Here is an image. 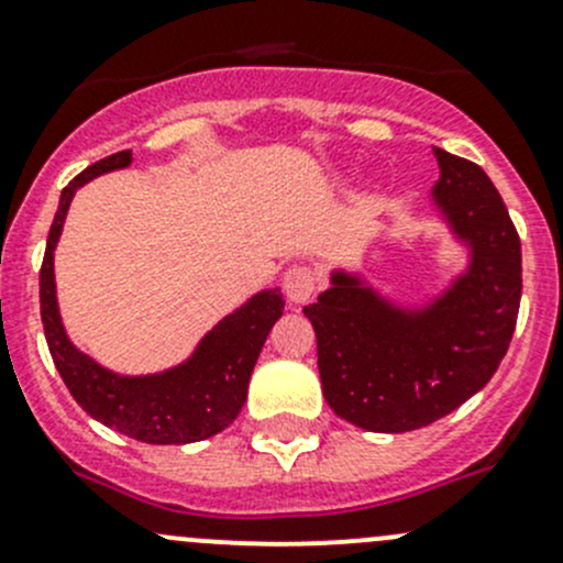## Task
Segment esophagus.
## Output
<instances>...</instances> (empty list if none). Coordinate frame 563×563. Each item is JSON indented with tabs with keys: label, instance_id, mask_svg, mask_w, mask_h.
Masks as SVG:
<instances>
[{
	"label": "esophagus",
	"instance_id": "34e87169",
	"mask_svg": "<svg viewBox=\"0 0 563 563\" xmlns=\"http://www.w3.org/2000/svg\"><path fill=\"white\" fill-rule=\"evenodd\" d=\"M318 288V275L310 266H291L283 275V294L291 305H305Z\"/></svg>",
	"mask_w": 563,
	"mask_h": 563
}]
</instances>
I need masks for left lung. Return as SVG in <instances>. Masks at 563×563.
<instances>
[{"label": "left lung", "instance_id": "1", "mask_svg": "<svg viewBox=\"0 0 563 563\" xmlns=\"http://www.w3.org/2000/svg\"><path fill=\"white\" fill-rule=\"evenodd\" d=\"M433 198L471 247L463 275L422 310H400L354 275L305 308L318 340L323 397L345 422L406 433L446 417L501 365L518 323L520 236L501 196L476 163L435 150Z\"/></svg>", "mask_w": 563, "mask_h": 563}]
</instances>
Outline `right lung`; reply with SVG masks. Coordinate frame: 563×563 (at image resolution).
Here are the masks:
<instances>
[{
  "label": "right lung",
  "mask_w": 563,
  "mask_h": 563,
  "mask_svg": "<svg viewBox=\"0 0 563 563\" xmlns=\"http://www.w3.org/2000/svg\"><path fill=\"white\" fill-rule=\"evenodd\" d=\"M133 152L124 150L84 168L62 190L59 209L51 223L40 266V318L51 360L78 406L103 422L144 444H192L229 428L247 400L250 373L266 343V334L283 316V294L277 288L255 294L231 316H225L196 354L179 367L155 376H117L76 349L67 340L56 308L54 247L59 242L73 196L95 176L130 166Z\"/></svg>",
  "instance_id": "right-lung-1"
}]
</instances>
